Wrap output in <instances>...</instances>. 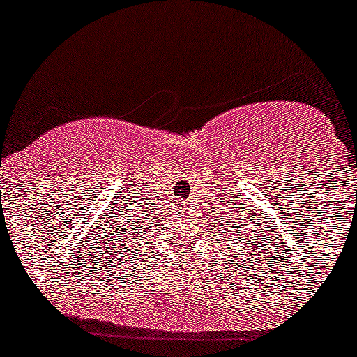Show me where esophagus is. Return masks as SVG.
<instances>
[{
  "instance_id": "1",
  "label": "esophagus",
  "mask_w": 357,
  "mask_h": 357,
  "mask_svg": "<svg viewBox=\"0 0 357 357\" xmlns=\"http://www.w3.org/2000/svg\"><path fill=\"white\" fill-rule=\"evenodd\" d=\"M179 211H181V216L188 215V213H190V211H186V209H185V208H181V209H179Z\"/></svg>"
}]
</instances>
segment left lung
Segmentation results:
<instances>
[{"mask_svg":"<svg viewBox=\"0 0 357 357\" xmlns=\"http://www.w3.org/2000/svg\"><path fill=\"white\" fill-rule=\"evenodd\" d=\"M250 215L252 213L246 211V208H243L241 202L239 204L234 202V204H231V208H227V211L222 213V216H216L220 225H215V227H220V239L225 238V241H232L234 238H239L246 239V245H254L250 252H245L246 246L241 252L243 255H252L254 257V252L257 250V245H262L266 241V236L264 231H257V234H255L254 227H250L252 222H254V216ZM259 254H262V252H259ZM234 257L238 261V255H234Z\"/></svg>","mask_w":357,"mask_h":357,"instance_id":"obj_1","label":"left lung"}]
</instances>
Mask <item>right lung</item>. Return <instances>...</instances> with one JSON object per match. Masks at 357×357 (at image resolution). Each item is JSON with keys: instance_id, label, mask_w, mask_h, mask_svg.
I'll list each match as a JSON object with an SVG mask.
<instances>
[{"instance_id": "add662e5", "label": "right lung", "mask_w": 357, "mask_h": 357, "mask_svg": "<svg viewBox=\"0 0 357 357\" xmlns=\"http://www.w3.org/2000/svg\"><path fill=\"white\" fill-rule=\"evenodd\" d=\"M130 204L118 206V209H111L107 216V238L111 239V245L114 250H132L128 243L137 241L144 231H151L153 227V215L144 206ZM118 254V252H116ZM123 254V252H121ZM123 257V255H121Z\"/></svg>"}]
</instances>
